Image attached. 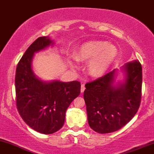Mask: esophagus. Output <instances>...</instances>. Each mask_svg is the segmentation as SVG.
Instances as JSON below:
<instances>
[{
  "label": "esophagus",
  "instance_id": "1",
  "mask_svg": "<svg viewBox=\"0 0 154 154\" xmlns=\"http://www.w3.org/2000/svg\"><path fill=\"white\" fill-rule=\"evenodd\" d=\"M85 84H82L81 85V93H83V92L85 91Z\"/></svg>",
  "mask_w": 154,
  "mask_h": 154
}]
</instances>
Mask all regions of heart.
Here are the masks:
<instances>
[{
  "label": "heart",
  "mask_w": 154,
  "mask_h": 154,
  "mask_svg": "<svg viewBox=\"0 0 154 154\" xmlns=\"http://www.w3.org/2000/svg\"><path fill=\"white\" fill-rule=\"evenodd\" d=\"M117 55V49L107 42L93 40L83 43L79 47L76 58H72V62L76 66L77 60L90 61L88 63V70L91 75H103L111 66Z\"/></svg>",
  "instance_id": "b5f03b06"
}]
</instances>
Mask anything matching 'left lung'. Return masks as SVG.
<instances>
[{"instance_id": "obj_1", "label": "left lung", "mask_w": 154, "mask_h": 154, "mask_svg": "<svg viewBox=\"0 0 154 154\" xmlns=\"http://www.w3.org/2000/svg\"><path fill=\"white\" fill-rule=\"evenodd\" d=\"M120 73L123 77L116 81ZM142 78L140 63L133 60L120 70L87 83L83 96L91 129L100 134L110 133L128 123L139 109Z\"/></svg>"}]
</instances>
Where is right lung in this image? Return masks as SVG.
I'll list each match as a JSON object with an SVG mask.
<instances>
[{
	"mask_svg": "<svg viewBox=\"0 0 154 154\" xmlns=\"http://www.w3.org/2000/svg\"><path fill=\"white\" fill-rule=\"evenodd\" d=\"M50 37L38 38L26 51L17 66L15 76L17 106L25 122L35 131L52 134L63 127L66 111L80 93L78 81L43 80L35 74V54L53 47Z\"/></svg>",
	"mask_w": 154,
	"mask_h": 154,
	"instance_id": "right-lung-1",
	"label": "right lung"
}]
</instances>
